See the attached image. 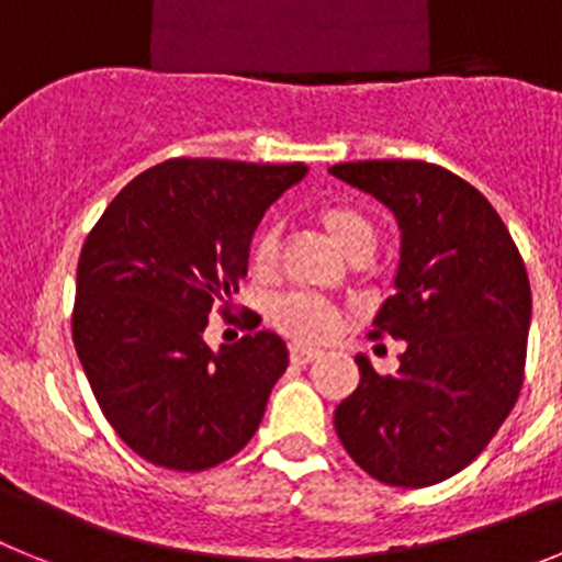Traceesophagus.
<instances>
[{"instance_id":"obj_1","label":"esophagus","mask_w":562,"mask_h":562,"mask_svg":"<svg viewBox=\"0 0 562 562\" xmlns=\"http://www.w3.org/2000/svg\"><path fill=\"white\" fill-rule=\"evenodd\" d=\"M321 355H324V351L304 346V342H292L290 346V360L295 362V366H310V362H315Z\"/></svg>"}]
</instances>
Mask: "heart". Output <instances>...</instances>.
Returning a JSON list of instances; mask_svg holds the SVG:
<instances>
[{"label":"heart","instance_id":"b5f03b06","mask_svg":"<svg viewBox=\"0 0 562 562\" xmlns=\"http://www.w3.org/2000/svg\"><path fill=\"white\" fill-rule=\"evenodd\" d=\"M317 222L326 227L335 245L346 256L357 252H374L376 247V227L369 220V213L360 211L351 202H326L317 207ZM278 256V233L272 225L258 227L250 245V265L258 272L270 270ZM270 321L286 335L297 340H324L337 329V310L317 295L306 292H292V295L276 297L270 304Z\"/></svg>","mask_w":562,"mask_h":562}]
</instances>
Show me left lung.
Wrapping results in <instances>:
<instances>
[{
  "label": "left lung",
  "mask_w": 562,
  "mask_h": 562,
  "mask_svg": "<svg viewBox=\"0 0 562 562\" xmlns=\"http://www.w3.org/2000/svg\"><path fill=\"white\" fill-rule=\"evenodd\" d=\"M394 213L400 267L371 337L405 340L396 374L357 355L360 385L335 428L357 464L391 486H430L490 445L524 385L532 292L513 236L481 191L419 160L331 166Z\"/></svg>",
  "instance_id": "obj_1"
}]
</instances>
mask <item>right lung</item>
I'll return each mask as SVG.
<instances>
[{
    "instance_id": "1",
    "label": "right lung",
    "mask_w": 562,
    "mask_h": 562,
    "mask_svg": "<svg viewBox=\"0 0 562 562\" xmlns=\"http://www.w3.org/2000/svg\"><path fill=\"white\" fill-rule=\"evenodd\" d=\"M304 162L166 160L134 177L78 258L72 342L114 434L146 461L200 473L245 448L286 371L276 331L213 351L202 331L247 276L267 207Z\"/></svg>"
}]
</instances>
